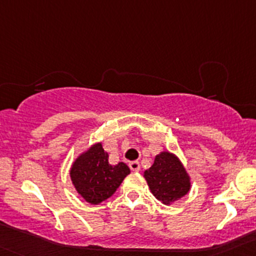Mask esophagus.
Returning <instances> with one entry per match:
<instances>
[{"label":"esophagus","instance_id":"esophagus-1","mask_svg":"<svg viewBox=\"0 0 256 256\" xmlns=\"http://www.w3.org/2000/svg\"><path fill=\"white\" fill-rule=\"evenodd\" d=\"M130 168H131V171L138 172V171H140L141 166H140V164H138V161H134V162H131V164H130Z\"/></svg>","mask_w":256,"mask_h":256}]
</instances>
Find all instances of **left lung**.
I'll return each instance as SVG.
<instances>
[{
    "label": "left lung",
    "mask_w": 256,
    "mask_h": 256,
    "mask_svg": "<svg viewBox=\"0 0 256 256\" xmlns=\"http://www.w3.org/2000/svg\"><path fill=\"white\" fill-rule=\"evenodd\" d=\"M152 194L164 204L180 200L190 190V178L176 154L164 151L154 157V164L144 172Z\"/></svg>",
    "instance_id": "left-lung-1"
}]
</instances>
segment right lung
I'll list each match as a JSON object with an SVG mask.
<instances>
[{"label": "right lung", "mask_w": 256, "mask_h": 256, "mask_svg": "<svg viewBox=\"0 0 256 256\" xmlns=\"http://www.w3.org/2000/svg\"><path fill=\"white\" fill-rule=\"evenodd\" d=\"M128 174L130 168L124 162L110 164L109 154L102 142H98L73 162L70 180L76 192L88 203L99 204L112 197Z\"/></svg>", "instance_id": "obj_1"}]
</instances>
